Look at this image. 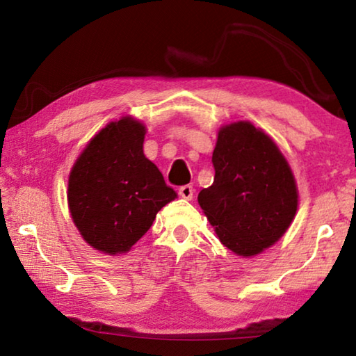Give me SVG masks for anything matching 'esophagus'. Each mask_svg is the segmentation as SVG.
Returning a JSON list of instances; mask_svg holds the SVG:
<instances>
[{"label": "esophagus", "instance_id": "34e87169", "mask_svg": "<svg viewBox=\"0 0 356 356\" xmlns=\"http://www.w3.org/2000/svg\"><path fill=\"white\" fill-rule=\"evenodd\" d=\"M193 195H195V188H193L191 185H184L179 188V196L184 197L186 201H191Z\"/></svg>", "mask_w": 356, "mask_h": 356}]
</instances>
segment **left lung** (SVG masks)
<instances>
[{
  "label": "left lung",
  "mask_w": 356,
  "mask_h": 356,
  "mask_svg": "<svg viewBox=\"0 0 356 356\" xmlns=\"http://www.w3.org/2000/svg\"><path fill=\"white\" fill-rule=\"evenodd\" d=\"M213 184L197 202L216 236L238 256H254L284 236L298 206L287 160L251 122L225 125L212 155Z\"/></svg>",
  "instance_id": "obj_1"
}]
</instances>
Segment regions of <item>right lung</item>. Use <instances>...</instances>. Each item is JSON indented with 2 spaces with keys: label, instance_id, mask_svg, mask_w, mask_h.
<instances>
[{
  "label": "right lung",
  "instance_id": "obj_1",
  "mask_svg": "<svg viewBox=\"0 0 356 356\" xmlns=\"http://www.w3.org/2000/svg\"><path fill=\"white\" fill-rule=\"evenodd\" d=\"M146 127L131 118L110 122L78 156L69 176L72 220L106 254L130 251L161 207L177 197L143 152Z\"/></svg>",
  "mask_w": 356,
  "mask_h": 356
}]
</instances>
